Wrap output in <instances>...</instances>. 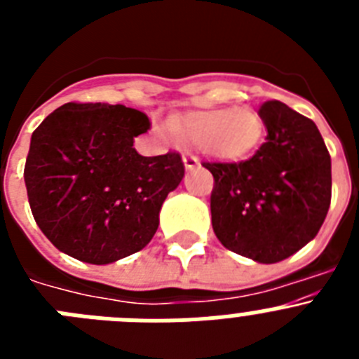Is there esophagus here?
<instances>
[{
  "instance_id": "obj_1",
  "label": "esophagus",
  "mask_w": 359,
  "mask_h": 359,
  "mask_svg": "<svg viewBox=\"0 0 359 359\" xmlns=\"http://www.w3.org/2000/svg\"><path fill=\"white\" fill-rule=\"evenodd\" d=\"M183 163H185L187 169L192 170L196 169V167H199V158L194 156L192 152H185V154H183Z\"/></svg>"
}]
</instances>
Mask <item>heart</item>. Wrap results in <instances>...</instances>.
<instances>
[{"label": "heart", "instance_id": "heart-1", "mask_svg": "<svg viewBox=\"0 0 359 359\" xmlns=\"http://www.w3.org/2000/svg\"><path fill=\"white\" fill-rule=\"evenodd\" d=\"M174 128L189 142L223 160H241L252 154L264 135L261 116L248 107L196 111L176 120Z\"/></svg>", "mask_w": 359, "mask_h": 359}]
</instances>
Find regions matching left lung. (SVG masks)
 Wrapping results in <instances>:
<instances>
[{"mask_svg":"<svg viewBox=\"0 0 359 359\" xmlns=\"http://www.w3.org/2000/svg\"><path fill=\"white\" fill-rule=\"evenodd\" d=\"M268 135L243 161H203L214 176L212 226L230 252L262 264L315 239L331 205V156L316 123L286 104L259 107Z\"/></svg>","mask_w":359,"mask_h":359,"instance_id":"1","label":"left lung"}]
</instances>
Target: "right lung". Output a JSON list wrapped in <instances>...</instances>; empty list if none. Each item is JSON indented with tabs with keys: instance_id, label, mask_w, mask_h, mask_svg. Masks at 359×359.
I'll use <instances>...</instances> for the list:
<instances>
[{
	"instance_id": "1",
	"label": "right lung",
	"mask_w": 359,
	"mask_h": 359,
	"mask_svg": "<svg viewBox=\"0 0 359 359\" xmlns=\"http://www.w3.org/2000/svg\"><path fill=\"white\" fill-rule=\"evenodd\" d=\"M149 129V116L133 107L68 102L32 133L28 203L57 250L109 264L147 246L165 198L185 174L180 152H136L135 136Z\"/></svg>"
}]
</instances>
